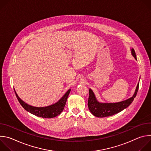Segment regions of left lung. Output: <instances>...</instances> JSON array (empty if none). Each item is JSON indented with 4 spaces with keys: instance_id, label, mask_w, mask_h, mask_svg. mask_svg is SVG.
Segmentation results:
<instances>
[{
    "instance_id": "1",
    "label": "left lung",
    "mask_w": 151,
    "mask_h": 151,
    "mask_svg": "<svg viewBox=\"0 0 151 151\" xmlns=\"http://www.w3.org/2000/svg\"><path fill=\"white\" fill-rule=\"evenodd\" d=\"M131 51L132 55L137 60L134 50L132 48ZM139 85V83H138L135 92L132 97L118 103H100L97 101L93 91L90 88L88 100V106L90 111L94 116L99 118L109 116L120 112L127 108L133 102L134 98L136 97Z\"/></svg>"
}]
</instances>
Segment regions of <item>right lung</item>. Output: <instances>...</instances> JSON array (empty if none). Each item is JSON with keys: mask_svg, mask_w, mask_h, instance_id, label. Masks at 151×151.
I'll return each instance as SVG.
<instances>
[{"mask_svg": "<svg viewBox=\"0 0 151 151\" xmlns=\"http://www.w3.org/2000/svg\"><path fill=\"white\" fill-rule=\"evenodd\" d=\"M70 90L69 89L57 103L48 106L41 107H34L26 103L18 97L15 90L14 91L18 101L26 111L39 117L52 118L59 115L63 111Z\"/></svg>", "mask_w": 151, "mask_h": 151, "instance_id": "obj_1", "label": "right lung"}]
</instances>
